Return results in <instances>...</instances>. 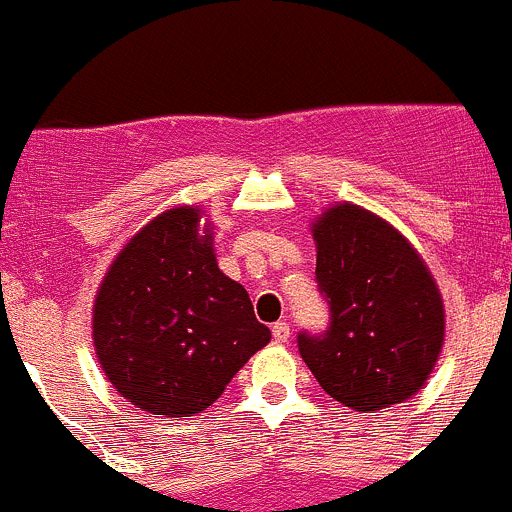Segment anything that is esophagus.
<instances>
[{"mask_svg": "<svg viewBox=\"0 0 512 512\" xmlns=\"http://www.w3.org/2000/svg\"><path fill=\"white\" fill-rule=\"evenodd\" d=\"M271 331H273V341H276V343H286L288 336H291V326H288L286 321L273 323Z\"/></svg>", "mask_w": 512, "mask_h": 512, "instance_id": "esophagus-1", "label": "esophagus"}]
</instances>
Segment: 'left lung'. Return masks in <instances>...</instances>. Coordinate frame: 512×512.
<instances>
[{
    "instance_id": "1",
    "label": "left lung",
    "mask_w": 512,
    "mask_h": 512,
    "mask_svg": "<svg viewBox=\"0 0 512 512\" xmlns=\"http://www.w3.org/2000/svg\"><path fill=\"white\" fill-rule=\"evenodd\" d=\"M311 234L331 326L323 336H298L306 366L353 411L413 398L445 341L443 296L428 263L396 226L351 201L323 209Z\"/></svg>"
}]
</instances>
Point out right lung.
Wrapping results in <instances>:
<instances>
[{"instance_id": "obj_1", "label": "right lung", "mask_w": 512, "mask_h": 512, "mask_svg": "<svg viewBox=\"0 0 512 512\" xmlns=\"http://www.w3.org/2000/svg\"><path fill=\"white\" fill-rule=\"evenodd\" d=\"M106 381L139 411H206L271 341L239 281L219 268L214 224L199 206H171L111 261L91 308Z\"/></svg>"}]
</instances>
